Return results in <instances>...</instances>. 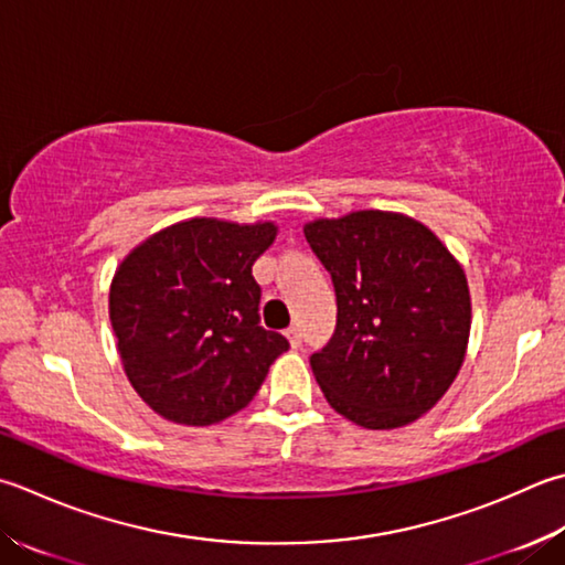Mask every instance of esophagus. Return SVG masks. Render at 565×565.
Wrapping results in <instances>:
<instances>
[{
    "label": "esophagus",
    "instance_id": "34e87169",
    "mask_svg": "<svg viewBox=\"0 0 565 565\" xmlns=\"http://www.w3.org/2000/svg\"><path fill=\"white\" fill-rule=\"evenodd\" d=\"M286 338H289V342H291V348H301V342H303V338H301V328H296V326H291L289 330H286Z\"/></svg>",
    "mask_w": 565,
    "mask_h": 565
}]
</instances>
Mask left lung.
Instances as JSON below:
<instances>
[{"label":"left lung","mask_w":565,"mask_h":565,"mask_svg":"<svg viewBox=\"0 0 565 565\" xmlns=\"http://www.w3.org/2000/svg\"><path fill=\"white\" fill-rule=\"evenodd\" d=\"M303 232L338 303L333 338L311 355L328 404L364 428L416 422L466 360V271L434 232L406 215L360 210Z\"/></svg>","instance_id":"1"}]
</instances>
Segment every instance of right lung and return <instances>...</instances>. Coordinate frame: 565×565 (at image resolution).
<instances>
[{
  "instance_id": "1",
  "label": "right lung",
  "mask_w": 565,
  "mask_h": 565,
  "mask_svg": "<svg viewBox=\"0 0 565 565\" xmlns=\"http://www.w3.org/2000/svg\"><path fill=\"white\" fill-rule=\"evenodd\" d=\"M276 237L271 223L193 217L129 254L109 289L117 350L137 394L159 416L210 426L245 408L269 364L289 350L262 328L252 276Z\"/></svg>"
}]
</instances>
